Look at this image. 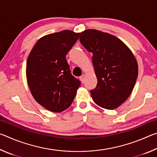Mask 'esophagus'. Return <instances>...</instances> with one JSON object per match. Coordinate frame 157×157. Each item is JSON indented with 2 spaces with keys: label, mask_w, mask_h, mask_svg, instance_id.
<instances>
[{
  "label": "esophagus",
  "mask_w": 157,
  "mask_h": 157,
  "mask_svg": "<svg viewBox=\"0 0 157 157\" xmlns=\"http://www.w3.org/2000/svg\"><path fill=\"white\" fill-rule=\"evenodd\" d=\"M84 78H85V75H81L80 77H79V79H80L82 83H84Z\"/></svg>",
  "instance_id": "34e87169"
}]
</instances>
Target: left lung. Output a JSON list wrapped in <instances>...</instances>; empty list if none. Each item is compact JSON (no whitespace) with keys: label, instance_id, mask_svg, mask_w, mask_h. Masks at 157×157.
<instances>
[{"label":"left lung","instance_id":"8db88e82","mask_svg":"<svg viewBox=\"0 0 157 157\" xmlns=\"http://www.w3.org/2000/svg\"><path fill=\"white\" fill-rule=\"evenodd\" d=\"M79 41L93 53L98 84L91 90L94 102L113 109L131 94L138 76V64L134 55L123 41L110 34L96 30L79 33Z\"/></svg>","mask_w":157,"mask_h":157}]
</instances>
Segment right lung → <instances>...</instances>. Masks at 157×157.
<instances>
[{"label":"right lung","mask_w":157,"mask_h":157,"mask_svg":"<svg viewBox=\"0 0 157 157\" xmlns=\"http://www.w3.org/2000/svg\"><path fill=\"white\" fill-rule=\"evenodd\" d=\"M79 33L63 30L42 37L29 55L26 75L33 97L52 112L70 107L81 82L72 75L66 59Z\"/></svg>","instance_id":"right-lung-1"}]
</instances>
